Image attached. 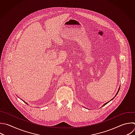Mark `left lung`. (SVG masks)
<instances>
[{"label": "left lung", "mask_w": 135, "mask_h": 135, "mask_svg": "<svg viewBox=\"0 0 135 135\" xmlns=\"http://www.w3.org/2000/svg\"><path fill=\"white\" fill-rule=\"evenodd\" d=\"M119 89H120V88H119V89H118V92H117V94H115V96H116V95H117V94H118V92H119ZM112 99H111V100H110V101H111V100H112ZM109 102H107V103H105V104H103V106H104V105H105V104H107V103H109Z\"/></svg>", "instance_id": "8db88e82"}]
</instances>
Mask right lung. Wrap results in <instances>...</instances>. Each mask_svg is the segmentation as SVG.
I'll use <instances>...</instances> for the list:
<instances>
[{
	"mask_svg": "<svg viewBox=\"0 0 135 135\" xmlns=\"http://www.w3.org/2000/svg\"><path fill=\"white\" fill-rule=\"evenodd\" d=\"M25 103H26V104H27V103H26V102H25Z\"/></svg>",
	"mask_w": 135,
	"mask_h": 135,
	"instance_id": "right-lung-1",
	"label": "right lung"
}]
</instances>
